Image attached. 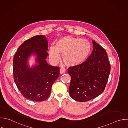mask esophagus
<instances>
[{
  "label": "esophagus",
  "instance_id": "34e87169",
  "mask_svg": "<svg viewBox=\"0 0 128 128\" xmlns=\"http://www.w3.org/2000/svg\"><path fill=\"white\" fill-rule=\"evenodd\" d=\"M65 72H66V70H65V68H60V74H62L64 73Z\"/></svg>",
  "mask_w": 128,
  "mask_h": 128
}]
</instances>
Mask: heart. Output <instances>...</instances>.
Segmentation results:
<instances>
[{"label": "heart", "instance_id": "heart-1", "mask_svg": "<svg viewBox=\"0 0 128 128\" xmlns=\"http://www.w3.org/2000/svg\"><path fill=\"white\" fill-rule=\"evenodd\" d=\"M92 46L86 39H80L71 36H66L58 40L55 46L50 48V56L54 62H57L60 53L62 54V59L67 66H76L84 62L89 56Z\"/></svg>", "mask_w": 128, "mask_h": 128}]
</instances>
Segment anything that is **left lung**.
<instances>
[{"mask_svg":"<svg viewBox=\"0 0 128 128\" xmlns=\"http://www.w3.org/2000/svg\"><path fill=\"white\" fill-rule=\"evenodd\" d=\"M93 50L86 60L68 68L71 76L69 87L70 96L78 102H87L104 90L110 70L104 49L92 40Z\"/></svg>","mask_w":128,"mask_h":128,"instance_id":"obj_1","label":"left lung"}]
</instances>
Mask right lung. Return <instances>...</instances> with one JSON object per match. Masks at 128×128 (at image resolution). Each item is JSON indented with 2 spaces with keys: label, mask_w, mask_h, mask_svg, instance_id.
I'll use <instances>...</instances> for the list:
<instances>
[{
  "label": "right lung",
  "mask_w": 128,
  "mask_h": 128,
  "mask_svg": "<svg viewBox=\"0 0 128 128\" xmlns=\"http://www.w3.org/2000/svg\"><path fill=\"white\" fill-rule=\"evenodd\" d=\"M48 42L44 36H36L26 40L18 49L13 61L14 82L26 98L40 102L50 96L52 86L59 76L60 68L48 64ZM36 56L37 64L30 68V56Z\"/></svg>",
  "instance_id": "add662e5"
}]
</instances>
